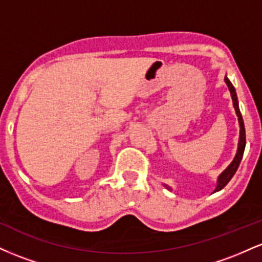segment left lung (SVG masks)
<instances>
[{"label":"left lung","mask_w":262,"mask_h":262,"mask_svg":"<svg viewBox=\"0 0 262 262\" xmlns=\"http://www.w3.org/2000/svg\"><path fill=\"white\" fill-rule=\"evenodd\" d=\"M224 81L225 83H227L228 89H229L230 91V96H231V100H233V106H234V110H235V113L237 116V121H239V127H240V135H239V143H237V150H236V154L234 156L233 161L230 162L229 166L225 169L223 172L221 173V175L218 176V180H217V186H215V189L213 191V193L214 192H218L221 191L222 188H224L225 186H227V183L230 181L231 177L234 176V173L236 172L237 167H239V164L240 161H242L243 159V155H244V150H245V144H246V137H245V127H244V121H243V117H242V113H240V110H239V102H237V97H236V92H235V89H234L233 83L230 82L229 79H228L227 76L224 77ZM165 187L169 188L171 191V187H169L167 185H164Z\"/></svg>","instance_id":"obj_1"}]
</instances>
